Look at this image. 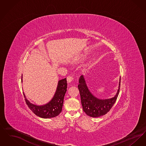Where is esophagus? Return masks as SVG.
<instances>
[{
	"label": "esophagus",
	"instance_id": "esophagus-1",
	"mask_svg": "<svg viewBox=\"0 0 146 146\" xmlns=\"http://www.w3.org/2000/svg\"><path fill=\"white\" fill-rule=\"evenodd\" d=\"M73 79V77L72 76H67V82L68 83H71L72 82Z\"/></svg>",
	"mask_w": 146,
	"mask_h": 146
}]
</instances>
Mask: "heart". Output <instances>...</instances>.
Returning a JSON list of instances; mask_svg holds the SVG:
<instances>
[{
	"label": "heart",
	"mask_w": 146,
	"mask_h": 146,
	"mask_svg": "<svg viewBox=\"0 0 146 146\" xmlns=\"http://www.w3.org/2000/svg\"><path fill=\"white\" fill-rule=\"evenodd\" d=\"M84 58H82V60H83Z\"/></svg>",
	"instance_id": "b5f03b06"
}]
</instances>
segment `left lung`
Masks as SVG:
<instances>
[{
  "label": "left lung",
  "mask_w": 146,
  "mask_h": 146,
  "mask_svg": "<svg viewBox=\"0 0 146 146\" xmlns=\"http://www.w3.org/2000/svg\"><path fill=\"white\" fill-rule=\"evenodd\" d=\"M78 87L84 111L90 117L97 118L107 114L115 104L120 90V78L116 95L109 99L101 100L95 97L88 89L83 76H80Z\"/></svg>",
  "instance_id": "left-lung-1"
}]
</instances>
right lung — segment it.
<instances>
[{"label": "right lung", "instance_id": "add662e5", "mask_svg": "<svg viewBox=\"0 0 146 146\" xmlns=\"http://www.w3.org/2000/svg\"><path fill=\"white\" fill-rule=\"evenodd\" d=\"M67 88V84L66 78L63 79L58 81L57 89L54 96L47 104L42 106H36L31 104L27 100L25 95L26 103L29 108L35 114L42 118H51L57 117L62 111L63 99Z\"/></svg>", "mask_w": 146, "mask_h": 146}]
</instances>
